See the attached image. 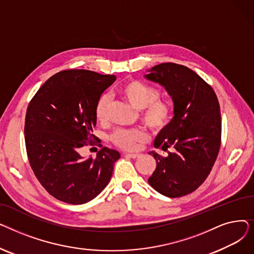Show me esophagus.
I'll use <instances>...</instances> for the list:
<instances>
[{"label":"esophagus","instance_id":"1","mask_svg":"<svg viewBox=\"0 0 254 254\" xmlns=\"http://www.w3.org/2000/svg\"><path fill=\"white\" fill-rule=\"evenodd\" d=\"M141 154L140 153H125V156L130 157V158H138Z\"/></svg>","mask_w":254,"mask_h":254}]
</instances>
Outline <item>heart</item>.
<instances>
[{
	"mask_svg": "<svg viewBox=\"0 0 254 254\" xmlns=\"http://www.w3.org/2000/svg\"><path fill=\"white\" fill-rule=\"evenodd\" d=\"M117 93L136 110H140L141 122L152 131L165 128L171 120L172 108L169 102L158 99L159 91L138 80H129L117 88ZM108 98L101 97L96 105L95 114L98 122L105 123L107 119ZM145 131L140 128L117 129L111 135V141L118 147L131 150L145 139Z\"/></svg>",
	"mask_w": 254,
	"mask_h": 254,
	"instance_id": "1",
	"label": "heart"
}]
</instances>
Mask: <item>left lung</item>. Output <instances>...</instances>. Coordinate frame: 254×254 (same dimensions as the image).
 Returning a JSON list of instances; mask_svg holds the SVG:
<instances>
[{"mask_svg": "<svg viewBox=\"0 0 254 254\" xmlns=\"http://www.w3.org/2000/svg\"><path fill=\"white\" fill-rule=\"evenodd\" d=\"M148 72L145 77L163 85L174 103V117L153 144L174 151L166 157L149 152L156 168L148 182L166 196H183L206 180L217 158L221 142L218 99L205 80L185 65L164 63Z\"/></svg>", "mask_w": 254, "mask_h": 254, "instance_id": "left-lung-1", "label": "left lung"}]
</instances>
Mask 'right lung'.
<instances>
[{
	"mask_svg": "<svg viewBox=\"0 0 254 254\" xmlns=\"http://www.w3.org/2000/svg\"><path fill=\"white\" fill-rule=\"evenodd\" d=\"M115 80L114 75L88 70L62 71L39 88L28 106L24 140L30 165L43 188L62 202L87 203L111 179L118 151L103 147L96 158H83L80 152L96 144V105Z\"/></svg>",
	"mask_w": 254,
	"mask_h": 254,
	"instance_id": "add662e5",
	"label": "right lung"
}]
</instances>
